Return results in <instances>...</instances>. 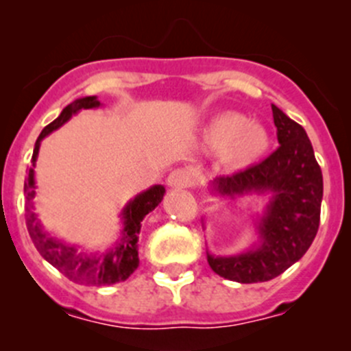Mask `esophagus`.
Returning <instances> with one entry per match:
<instances>
[{"label": "esophagus", "mask_w": 351, "mask_h": 351, "mask_svg": "<svg viewBox=\"0 0 351 351\" xmlns=\"http://www.w3.org/2000/svg\"><path fill=\"white\" fill-rule=\"evenodd\" d=\"M193 182H195V175L192 173V169L186 168L175 169L168 176V185L173 189H185V186L192 185Z\"/></svg>", "instance_id": "esophagus-1"}]
</instances>
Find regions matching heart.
I'll use <instances>...</instances> for the list:
<instances>
[{"label":"heart","mask_w":351,"mask_h":351,"mask_svg":"<svg viewBox=\"0 0 351 351\" xmlns=\"http://www.w3.org/2000/svg\"><path fill=\"white\" fill-rule=\"evenodd\" d=\"M204 146L214 153L226 151L232 166H247L268 147V132L263 125L247 122L238 112H222L212 117L204 129Z\"/></svg>","instance_id":"obj_1"}]
</instances>
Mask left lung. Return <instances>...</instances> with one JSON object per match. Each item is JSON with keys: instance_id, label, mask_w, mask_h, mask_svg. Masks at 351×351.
Wrapping results in <instances>:
<instances>
[{"instance_id": "obj_1", "label": "left lung", "mask_w": 351, "mask_h": 351, "mask_svg": "<svg viewBox=\"0 0 351 351\" xmlns=\"http://www.w3.org/2000/svg\"><path fill=\"white\" fill-rule=\"evenodd\" d=\"M280 146L267 159L231 176H219L212 189L219 195L271 193L258 222L260 243L234 256H212V270L239 284L267 282L284 274L306 254L319 229L323 173L302 125L271 105Z\"/></svg>"}]
</instances>
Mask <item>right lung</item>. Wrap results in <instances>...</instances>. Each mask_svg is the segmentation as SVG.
<instances>
[{"instance_id": "obj_1", "label": "right lung", "mask_w": 351, "mask_h": 351, "mask_svg": "<svg viewBox=\"0 0 351 351\" xmlns=\"http://www.w3.org/2000/svg\"><path fill=\"white\" fill-rule=\"evenodd\" d=\"M100 107V101L97 97H84L77 98L73 104H69L62 110L61 115L44 127V130L38 136L37 143L34 147V156H32V168L28 169V178L25 182V192H27V214H25V221H27L28 234H30L32 241L38 253L42 254L45 261L58 268L64 277L69 280L76 282V284L83 285H112L117 282H123L134 274L137 267H139V253H137V241H139V231L141 222L146 217L149 212H153L162 200L165 195V186L154 185L146 192L139 193L134 200L123 207L122 210V221L123 229L120 239L113 244L112 250L107 253H84V251H77L76 246L67 244L61 239H56L42 228L40 221L37 219L32 208V198L35 197V161L38 156V147H40V141L45 136L52 132V130L59 129L64 125L67 120L77 113L80 110L84 108H97Z\"/></svg>"}]
</instances>
